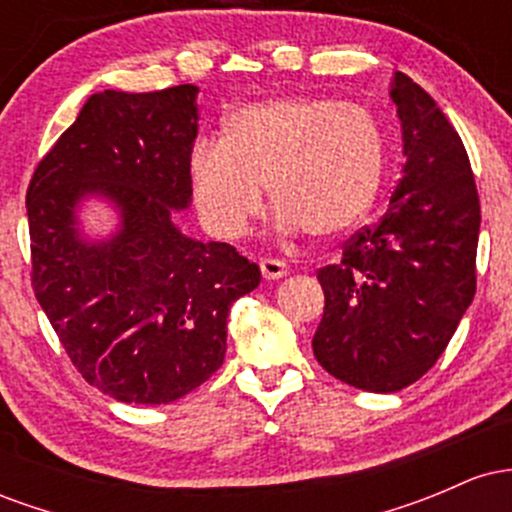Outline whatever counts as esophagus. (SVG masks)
Wrapping results in <instances>:
<instances>
[{"label":"esophagus","instance_id":"obj_1","mask_svg":"<svg viewBox=\"0 0 512 512\" xmlns=\"http://www.w3.org/2000/svg\"><path fill=\"white\" fill-rule=\"evenodd\" d=\"M260 269L264 279H281V276H286V272H289L286 262L274 260V257H264V260H260Z\"/></svg>","mask_w":512,"mask_h":512}]
</instances>
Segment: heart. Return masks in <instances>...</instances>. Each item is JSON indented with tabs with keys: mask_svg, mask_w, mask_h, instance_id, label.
I'll list each match as a JSON object with an SVG mask.
<instances>
[{
	"mask_svg": "<svg viewBox=\"0 0 512 512\" xmlns=\"http://www.w3.org/2000/svg\"><path fill=\"white\" fill-rule=\"evenodd\" d=\"M385 137L368 108L325 96L240 105L221 142L190 154L192 195L214 236L236 238L262 211L264 190L286 231L317 240L351 233L378 199Z\"/></svg>",
	"mask_w": 512,
	"mask_h": 512,
	"instance_id": "b5f03b06",
	"label": "heart"
}]
</instances>
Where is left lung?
<instances>
[{"instance_id":"8db88e82","label":"left lung","mask_w":512,"mask_h":512,"mask_svg":"<svg viewBox=\"0 0 512 512\" xmlns=\"http://www.w3.org/2000/svg\"><path fill=\"white\" fill-rule=\"evenodd\" d=\"M390 98L407 156L390 207L346 240L342 260L317 269V363L368 392L428 373L477 291L481 209L460 134L407 74H395Z\"/></svg>"}]
</instances>
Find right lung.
Masks as SVG:
<instances>
[{"label":"right lung","instance_id":"right-lung-1","mask_svg":"<svg viewBox=\"0 0 512 512\" xmlns=\"http://www.w3.org/2000/svg\"><path fill=\"white\" fill-rule=\"evenodd\" d=\"M197 120L192 84L93 93L26 192L35 298L74 368L117 402L168 404L207 383L226 354L228 310L262 279L233 245L173 223L192 199ZM86 194L121 209L103 244L73 226Z\"/></svg>","mask_w":512,"mask_h":512}]
</instances>
